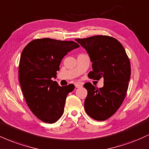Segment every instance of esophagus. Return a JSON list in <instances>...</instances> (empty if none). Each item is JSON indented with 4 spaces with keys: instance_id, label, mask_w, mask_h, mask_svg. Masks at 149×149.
<instances>
[{
    "instance_id": "obj_1",
    "label": "esophagus",
    "mask_w": 149,
    "mask_h": 149,
    "mask_svg": "<svg viewBox=\"0 0 149 149\" xmlns=\"http://www.w3.org/2000/svg\"><path fill=\"white\" fill-rule=\"evenodd\" d=\"M75 87H76V88H81V87H83V84H82L81 83H75Z\"/></svg>"
}]
</instances>
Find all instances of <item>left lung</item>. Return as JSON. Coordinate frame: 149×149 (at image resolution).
Masks as SVG:
<instances>
[{
  "label": "left lung",
  "instance_id": "8db88e82",
  "mask_svg": "<svg viewBox=\"0 0 149 149\" xmlns=\"http://www.w3.org/2000/svg\"><path fill=\"white\" fill-rule=\"evenodd\" d=\"M76 40L86 49L92 62L89 78L104 79L103 88L100 89L90 83L84 85L88 90L85 110L92 118L105 120L117 111L125 97L131 75L129 58L114 38L95 36Z\"/></svg>",
  "mask_w": 149,
  "mask_h": 149
}]
</instances>
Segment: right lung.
Here are the masks:
<instances>
[{
  "instance_id": "add662e5",
  "label": "right lung",
  "mask_w": 149,
  "mask_h": 149,
  "mask_svg": "<svg viewBox=\"0 0 149 149\" xmlns=\"http://www.w3.org/2000/svg\"><path fill=\"white\" fill-rule=\"evenodd\" d=\"M80 45L74 41L51 38L36 39L22 51L19 66V80L26 102L38 118L54 123L62 116L66 97L74 90L70 84L59 86L52 78L62 59Z\"/></svg>"
}]
</instances>
